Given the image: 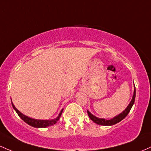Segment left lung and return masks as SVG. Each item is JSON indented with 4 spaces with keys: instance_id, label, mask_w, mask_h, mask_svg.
Listing matches in <instances>:
<instances>
[{
    "instance_id": "8db88e82",
    "label": "left lung",
    "mask_w": 151,
    "mask_h": 151,
    "mask_svg": "<svg viewBox=\"0 0 151 151\" xmlns=\"http://www.w3.org/2000/svg\"><path fill=\"white\" fill-rule=\"evenodd\" d=\"M135 87H134V92H133V96H132V98L131 101H130V104L128 106L125 108V110L123 112H121L120 114H119L118 115L115 116L113 118L110 119V120H106L104 118H99V117H95V116L92 115L89 110H87V114H88L89 118L92 120L94 122L97 123V125H105V126H110V125H113L117 123V122H120L121 120H123L126 116L128 115V113L130 112V110H131L132 105H133L134 102H135Z\"/></svg>"
}]
</instances>
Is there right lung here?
Returning <instances> with one entry per match:
<instances>
[{
    "instance_id": "1",
    "label": "right lung",
    "mask_w": 151,
    "mask_h": 151,
    "mask_svg": "<svg viewBox=\"0 0 151 151\" xmlns=\"http://www.w3.org/2000/svg\"><path fill=\"white\" fill-rule=\"evenodd\" d=\"M11 104H12L13 107H14V109L15 110V111L16 112V113L19 115V117H21V118L22 119V120H24L25 122H26L28 125H31V126L34 127H38V128H39V127H49V126H51V125H54L55 123H57V122L59 120V118H60L61 115H62V113L63 112V109H62V110H61V112H59V115H58L57 117V118H54V119H53V120H36V119L31 118V117H28V116H26V115H24V114H22L21 112H20L19 110H18L17 109H16V107H15L12 102H11Z\"/></svg>"
}]
</instances>
